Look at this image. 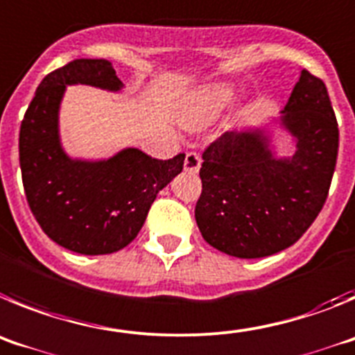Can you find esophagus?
<instances>
[{
    "label": "esophagus",
    "mask_w": 355,
    "mask_h": 355,
    "mask_svg": "<svg viewBox=\"0 0 355 355\" xmlns=\"http://www.w3.org/2000/svg\"><path fill=\"white\" fill-rule=\"evenodd\" d=\"M200 166H201L200 154H196V152H189V154L185 155V161H184L185 171H189V173H198Z\"/></svg>",
    "instance_id": "34e87169"
}]
</instances>
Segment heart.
<instances>
[{"mask_svg":"<svg viewBox=\"0 0 355 355\" xmlns=\"http://www.w3.org/2000/svg\"><path fill=\"white\" fill-rule=\"evenodd\" d=\"M232 101V90L223 85L210 86L198 92L184 111V120L187 125H201L210 122L221 113L223 107Z\"/></svg>","mask_w":355,"mask_h":355,"instance_id":"b5f03b06","label":"heart"}]
</instances>
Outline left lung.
<instances>
[{
  "label": "left lung",
  "mask_w": 355,
  "mask_h": 355,
  "mask_svg": "<svg viewBox=\"0 0 355 355\" xmlns=\"http://www.w3.org/2000/svg\"><path fill=\"white\" fill-rule=\"evenodd\" d=\"M283 123L297 154L272 159L258 132H225L203 152L198 228L212 248L237 258H263L295 244L329 196L340 130L324 81L302 69Z\"/></svg>",
  "instance_id": "left-lung-1"
}]
</instances>
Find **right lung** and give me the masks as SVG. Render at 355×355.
Segmentation results:
<instances>
[{"label":"right lung","instance_id":"add662e5","mask_svg":"<svg viewBox=\"0 0 355 355\" xmlns=\"http://www.w3.org/2000/svg\"><path fill=\"white\" fill-rule=\"evenodd\" d=\"M120 90L110 60H74L42 79L19 130L28 205L47 237L79 254H110L138 237L162 187L184 168L129 148L104 162L70 161L60 148L58 106L65 85Z\"/></svg>","mask_w":355,"mask_h":355}]
</instances>
